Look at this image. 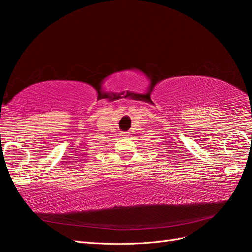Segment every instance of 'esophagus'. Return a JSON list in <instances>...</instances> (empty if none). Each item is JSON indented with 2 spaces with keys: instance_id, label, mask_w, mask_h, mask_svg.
I'll list each match as a JSON object with an SVG mask.
<instances>
[{
  "instance_id": "obj_1",
  "label": "esophagus",
  "mask_w": 252,
  "mask_h": 252,
  "mask_svg": "<svg viewBox=\"0 0 252 252\" xmlns=\"http://www.w3.org/2000/svg\"><path fill=\"white\" fill-rule=\"evenodd\" d=\"M121 135L123 136V138H127V136L129 135V132H127V131H123V132H121Z\"/></svg>"
}]
</instances>
